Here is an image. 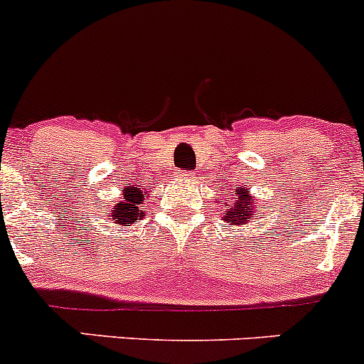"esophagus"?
<instances>
[{
  "label": "esophagus",
  "instance_id": "esophagus-1",
  "mask_svg": "<svg viewBox=\"0 0 364 364\" xmlns=\"http://www.w3.org/2000/svg\"><path fill=\"white\" fill-rule=\"evenodd\" d=\"M178 173H181L182 178H191V177H193V173H191V171H178Z\"/></svg>",
  "mask_w": 364,
  "mask_h": 364
}]
</instances>
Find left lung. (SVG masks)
I'll list each match as a JSON object with an SVG mask.
<instances>
[{"instance_id": "1", "label": "left lung", "mask_w": 364, "mask_h": 364, "mask_svg": "<svg viewBox=\"0 0 364 364\" xmlns=\"http://www.w3.org/2000/svg\"><path fill=\"white\" fill-rule=\"evenodd\" d=\"M228 201L230 203H224L226 208H223V220L228 226H245L257 217L259 205L256 196L249 193V187H235L233 198H228Z\"/></svg>"}]
</instances>
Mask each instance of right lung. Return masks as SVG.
<instances>
[{
	"label": "right lung",
	"instance_id": "obj_1",
	"mask_svg": "<svg viewBox=\"0 0 364 364\" xmlns=\"http://www.w3.org/2000/svg\"><path fill=\"white\" fill-rule=\"evenodd\" d=\"M149 198V191H144L140 186H127L122 189V198L114 208L110 210L108 220L114 223L117 228H126L136 224L145 217L141 210L144 201Z\"/></svg>",
	"mask_w": 364,
	"mask_h": 364
}]
</instances>
